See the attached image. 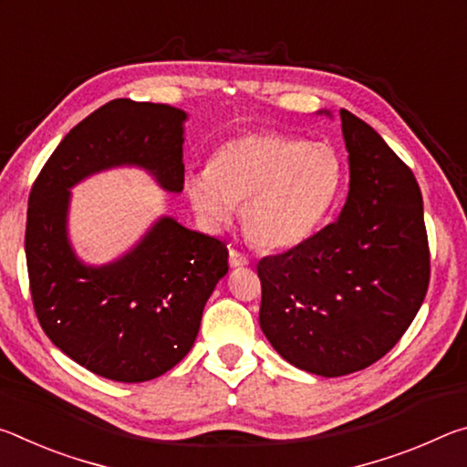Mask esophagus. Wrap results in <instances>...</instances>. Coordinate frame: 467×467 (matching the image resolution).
<instances>
[{"mask_svg": "<svg viewBox=\"0 0 467 467\" xmlns=\"http://www.w3.org/2000/svg\"><path fill=\"white\" fill-rule=\"evenodd\" d=\"M228 264H231V267H244L249 265V257L236 249H231V253H228Z\"/></svg>", "mask_w": 467, "mask_h": 467, "instance_id": "34e87169", "label": "esophagus"}]
</instances>
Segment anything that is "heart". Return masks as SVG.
<instances>
[{"mask_svg":"<svg viewBox=\"0 0 467 467\" xmlns=\"http://www.w3.org/2000/svg\"><path fill=\"white\" fill-rule=\"evenodd\" d=\"M344 187V162L326 141L255 131L226 140L185 177L202 223L218 231L243 201V231L267 251L295 249L319 231Z\"/></svg>","mask_w":467,"mask_h":467,"instance_id":"heart-1","label":"heart"}]
</instances>
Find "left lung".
<instances>
[{
  "label": "left lung",
  "instance_id": "obj_1",
  "mask_svg": "<svg viewBox=\"0 0 467 467\" xmlns=\"http://www.w3.org/2000/svg\"><path fill=\"white\" fill-rule=\"evenodd\" d=\"M317 115L331 110L321 109ZM350 185L336 223L257 264L259 326L284 360L321 377L357 373L406 334L429 288L422 193L385 140L339 110Z\"/></svg>",
  "mask_w": 467,
  "mask_h": 467
}]
</instances>
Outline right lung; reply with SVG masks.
<instances>
[{
  "instance_id": "obj_1",
  "label": "right lung",
  "mask_w": 467,
  "mask_h": 467,
  "mask_svg": "<svg viewBox=\"0 0 467 467\" xmlns=\"http://www.w3.org/2000/svg\"><path fill=\"white\" fill-rule=\"evenodd\" d=\"M185 121V110L171 105L110 100L61 140L28 197L25 249L36 317L66 357L110 381H150L183 360L228 272V251L162 214L119 257L86 264L69 239L72 189L99 172L140 169L181 193Z\"/></svg>"
}]
</instances>
